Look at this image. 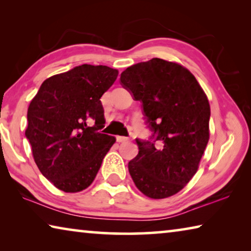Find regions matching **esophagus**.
Masks as SVG:
<instances>
[{
	"mask_svg": "<svg viewBox=\"0 0 251 251\" xmlns=\"http://www.w3.org/2000/svg\"><path fill=\"white\" fill-rule=\"evenodd\" d=\"M116 141H117L118 143H125V142L128 141V138H127V137H124V136H117V137H116Z\"/></svg>",
	"mask_w": 251,
	"mask_h": 251,
	"instance_id": "1",
	"label": "esophagus"
}]
</instances>
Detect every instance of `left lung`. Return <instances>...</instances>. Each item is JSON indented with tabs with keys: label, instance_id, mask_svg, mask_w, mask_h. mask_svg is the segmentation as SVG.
I'll return each mask as SVG.
<instances>
[{
	"label": "left lung",
	"instance_id": "obj_1",
	"mask_svg": "<svg viewBox=\"0 0 251 251\" xmlns=\"http://www.w3.org/2000/svg\"><path fill=\"white\" fill-rule=\"evenodd\" d=\"M121 84L142 101L150 141L136 139L138 154L128 163L135 185L147 197H171L196 174L209 141L210 106L186 67L161 58L131 65Z\"/></svg>",
	"mask_w": 251,
	"mask_h": 251
}]
</instances>
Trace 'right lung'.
<instances>
[{"mask_svg":"<svg viewBox=\"0 0 251 251\" xmlns=\"http://www.w3.org/2000/svg\"><path fill=\"white\" fill-rule=\"evenodd\" d=\"M118 71L83 64L42 83L27 109L25 136L40 172L65 193L86 189L99 173L115 137L101 134L105 124L100 97ZM90 119L94 126L87 125Z\"/></svg>","mask_w":251,"mask_h":251,"instance_id":"obj_1","label":"right lung"}]
</instances>
